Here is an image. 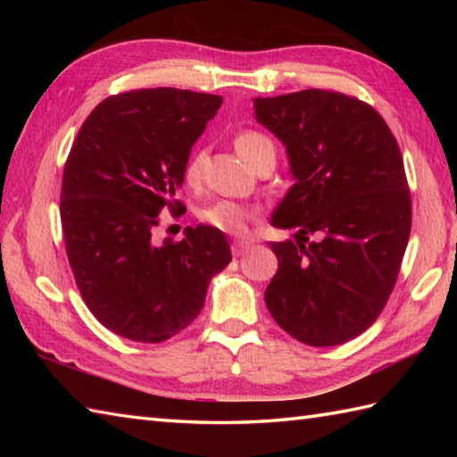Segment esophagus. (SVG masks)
<instances>
[{
    "instance_id": "obj_1",
    "label": "esophagus",
    "mask_w": 457,
    "mask_h": 457,
    "mask_svg": "<svg viewBox=\"0 0 457 457\" xmlns=\"http://www.w3.org/2000/svg\"><path fill=\"white\" fill-rule=\"evenodd\" d=\"M249 245H251V241H247V239H236L234 244H231V253H234L236 257L244 255L245 251L249 249Z\"/></svg>"
}]
</instances>
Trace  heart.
Listing matches in <instances>:
<instances>
[{
	"mask_svg": "<svg viewBox=\"0 0 457 457\" xmlns=\"http://www.w3.org/2000/svg\"><path fill=\"white\" fill-rule=\"evenodd\" d=\"M236 149L247 162L257 164L270 157L275 159V143L270 141L265 133L255 131V129H244L236 135ZM202 162H204V151L196 149L190 157L184 162V180L188 184H196L202 174ZM253 210L245 204L236 202V200H216L208 204V206L200 208L198 218L212 226L213 229H220L223 234L229 236H244L247 231V223L253 218Z\"/></svg>",
	"mask_w": 457,
	"mask_h": 457,
	"instance_id": "b5f03b06",
	"label": "heart"
}]
</instances>
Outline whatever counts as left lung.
Masks as SVG:
<instances>
[{"instance_id":"8db88e82","label":"left lung","mask_w":457,"mask_h":457,"mask_svg":"<svg viewBox=\"0 0 457 457\" xmlns=\"http://www.w3.org/2000/svg\"><path fill=\"white\" fill-rule=\"evenodd\" d=\"M255 115L285 143L296 179L270 220L298 241L270 244L267 308L298 342L345 344L383 312L411 237L399 143L378 112L342 92L257 98Z\"/></svg>"}]
</instances>
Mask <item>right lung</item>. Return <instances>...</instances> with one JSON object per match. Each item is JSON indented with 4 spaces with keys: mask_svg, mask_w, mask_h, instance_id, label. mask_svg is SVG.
Masks as SVG:
<instances>
[{
    "mask_svg": "<svg viewBox=\"0 0 457 457\" xmlns=\"http://www.w3.org/2000/svg\"><path fill=\"white\" fill-rule=\"evenodd\" d=\"M221 96L141 88L96 105L62 172L68 263L90 312L121 337L161 344L194 322L210 278L229 265L226 236L188 228L153 244L159 213L180 216L184 162Z\"/></svg>",
    "mask_w": 457,
    "mask_h": 457,
    "instance_id": "add662e5",
    "label": "right lung"
}]
</instances>
